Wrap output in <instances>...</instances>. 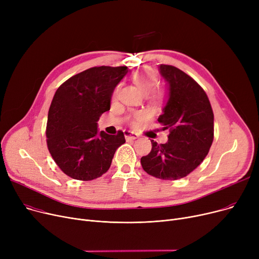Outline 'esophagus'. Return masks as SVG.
<instances>
[{"label": "esophagus", "instance_id": "34e87169", "mask_svg": "<svg viewBox=\"0 0 259 259\" xmlns=\"http://www.w3.org/2000/svg\"><path fill=\"white\" fill-rule=\"evenodd\" d=\"M124 134H125V138L127 140H137V139H139V135L137 133H134V132L129 131V130L124 131Z\"/></svg>", "mask_w": 259, "mask_h": 259}]
</instances>
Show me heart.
Listing matches in <instances>:
<instances>
[{
    "mask_svg": "<svg viewBox=\"0 0 259 259\" xmlns=\"http://www.w3.org/2000/svg\"><path fill=\"white\" fill-rule=\"evenodd\" d=\"M133 80L134 83L139 86V88L145 92V93H149L150 91L153 90V88L156 85V76L154 73L150 72V71H137L133 74ZM118 89L119 86H116L115 89L113 90L112 93V99H115L117 97V93H118ZM154 95V94H153ZM142 118V114H135L133 116V120H132V124L135 125V121L140 120Z\"/></svg>",
    "mask_w": 259,
    "mask_h": 259,
    "instance_id": "1",
    "label": "heart"
}]
</instances>
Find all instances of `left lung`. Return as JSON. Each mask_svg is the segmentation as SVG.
Masks as SVG:
<instances>
[{"instance_id": "obj_1", "label": "left lung", "mask_w": 259, "mask_h": 259, "mask_svg": "<svg viewBox=\"0 0 259 259\" xmlns=\"http://www.w3.org/2000/svg\"><path fill=\"white\" fill-rule=\"evenodd\" d=\"M167 81V102L158 117L162 130L169 129L166 144L152 143L151 152L141 158L143 169L154 178L175 181L197 168L213 142L214 115L206 92L179 68L159 65Z\"/></svg>"}]
</instances>
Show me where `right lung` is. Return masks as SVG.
Wrapping results in <instances>:
<instances>
[{
    "mask_svg": "<svg viewBox=\"0 0 259 259\" xmlns=\"http://www.w3.org/2000/svg\"><path fill=\"white\" fill-rule=\"evenodd\" d=\"M126 66L93 67L62 84L51 102L47 120L48 150L60 169L78 181H92L111 166L124 133L99 131L100 116L110 110L114 88Z\"/></svg>",
    "mask_w": 259,
    "mask_h": 259,
    "instance_id": "right-lung-1",
    "label": "right lung"
}]
</instances>
